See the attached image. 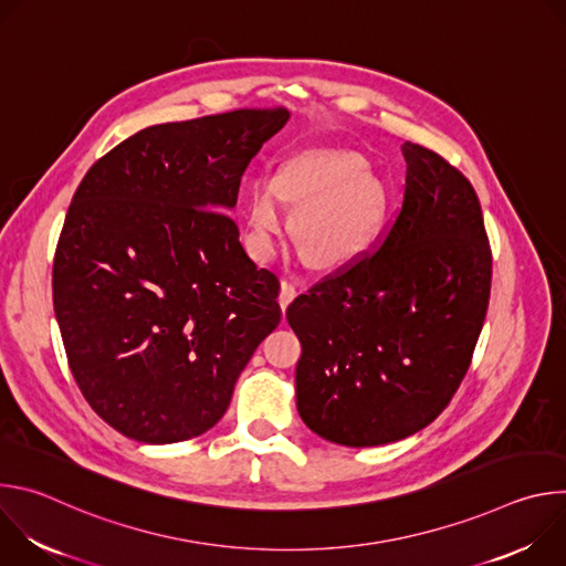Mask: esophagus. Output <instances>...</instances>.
Masks as SVG:
<instances>
[{
	"label": "esophagus",
	"instance_id": "obj_1",
	"mask_svg": "<svg viewBox=\"0 0 566 566\" xmlns=\"http://www.w3.org/2000/svg\"><path fill=\"white\" fill-rule=\"evenodd\" d=\"M295 295H297V284H295L293 280L284 277V280H282V284H280V295H277V302H280L282 311H286V308H289V304L293 302V297H295Z\"/></svg>",
	"mask_w": 566,
	"mask_h": 566
}]
</instances>
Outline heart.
<instances>
[{
  "label": "heart",
  "mask_w": 566,
  "mask_h": 566,
  "mask_svg": "<svg viewBox=\"0 0 566 566\" xmlns=\"http://www.w3.org/2000/svg\"><path fill=\"white\" fill-rule=\"evenodd\" d=\"M297 208L295 237L319 269H340L358 260L382 230L387 190L365 170L356 154H300L289 158L277 179L258 177L247 195L249 247L271 260Z\"/></svg>",
  "instance_id": "heart-1"
}]
</instances>
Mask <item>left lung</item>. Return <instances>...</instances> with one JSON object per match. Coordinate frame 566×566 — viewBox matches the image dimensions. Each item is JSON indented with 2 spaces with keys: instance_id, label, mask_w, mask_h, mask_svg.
Listing matches in <instances>:
<instances>
[{
  "instance_id": "left-lung-1",
  "label": "left lung",
  "mask_w": 566,
  "mask_h": 566,
  "mask_svg": "<svg viewBox=\"0 0 566 566\" xmlns=\"http://www.w3.org/2000/svg\"><path fill=\"white\" fill-rule=\"evenodd\" d=\"M406 197L380 249L297 295L295 402L322 439L385 446L430 426L461 385L491 297L493 258L470 181L406 143Z\"/></svg>"
}]
</instances>
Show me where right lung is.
<instances>
[{
	"label": "right lung",
	"mask_w": 566,
	"mask_h": 566,
	"mask_svg": "<svg viewBox=\"0 0 566 566\" xmlns=\"http://www.w3.org/2000/svg\"><path fill=\"white\" fill-rule=\"evenodd\" d=\"M289 118L237 109L151 125L77 186L53 308L80 391L120 434L164 446L208 432L280 325V282L247 255L226 212Z\"/></svg>",
	"instance_id": "add662e5"
}]
</instances>
